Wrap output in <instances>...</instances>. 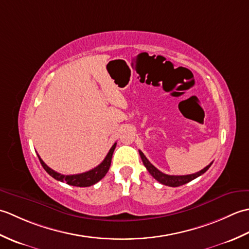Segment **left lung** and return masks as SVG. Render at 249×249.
<instances>
[{
  "label": "left lung",
  "mask_w": 249,
  "mask_h": 249,
  "mask_svg": "<svg viewBox=\"0 0 249 249\" xmlns=\"http://www.w3.org/2000/svg\"><path fill=\"white\" fill-rule=\"evenodd\" d=\"M139 154H140V157L142 160V162H143V165L145 166L146 170L150 172L151 176L155 179H157L160 183H161L163 185H167V186H170V187H178V186H181V185L186 184L190 181H193V179H195L196 178H198L201 176V174H203L213 163V162H211L210 165L203 168L202 170H200L199 172H196L194 174H188V176H169V174L162 173L161 171L158 170L157 168L153 166L141 151H139Z\"/></svg>",
  "instance_id": "left-lung-1"
}]
</instances>
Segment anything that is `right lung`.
Listing matches in <instances>:
<instances>
[{
  "label": "right lung",
  "instance_id": "right-lung-1",
  "mask_svg": "<svg viewBox=\"0 0 249 249\" xmlns=\"http://www.w3.org/2000/svg\"><path fill=\"white\" fill-rule=\"evenodd\" d=\"M115 146H116V142L112 145V147H111L110 151L108 152L107 156L105 157V160L100 162L97 167H95L94 169H92V170H89V171L79 173V174H72V176H64V174H61L59 172L52 170L51 168H49L43 161V160L39 157V155H37V156H38L41 166L44 167L45 170L48 172V174H50L52 178L57 179V181L65 182L68 185H71V186L88 187V186H92V185L99 182L100 179H102L106 176V173L108 172L110 165H111V158H112V154L114 152Z\"/></svg>",
  "mask_w": 249,
  "mask_h": 249
}]
</instances>
